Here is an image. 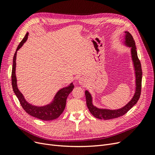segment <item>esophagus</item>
I'll list each match as a JSON object with an SVG mask.
<instances>
[{
    "mask_svg": "<svg viewBox=\"0 0 155 155\" xmlns=\"http://www.w3.org/2000/svg\"><path fill=\"white\" fill-rule=\"evenodd\" d=\"M86 82H87V79L85 78H79L78 80V83L80 84V85H85Z\"/></svg>",
    "mask_w": 155,
    "mask_h": 155,
    "instance_id": "esophagus-1",
    "label": "esophagus"
}]
</instances>
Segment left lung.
<instances>
[{
    "label": "left lung",
    "mask_w": 155,
    "mask_h": 155,
    "mask_svg": "<svg viewBox=\"0 0 155 155\" xmlns=\"http://www.w3.org/2000/svg\"><path fill=\"white\" fill-rule=\"evenodd\" d=\"M125 41L124 43L127 46L131 48V56L134 64L136 76V90L135 93L132 99L126 104L124 107L119 109L110 110L106 109H99L92 104V96L88 91H85V97L87 105L91 113L98 119L101 120H110L124 115L127 113L131 108H132L138 102L140 94H141L142 88V70L141 63L138 58L137 48H136L135 42L133 36L129 31H125Z\"/></svg>",
    "instance_id": "1"
}]
</instances>
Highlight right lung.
Instances as JSON below:
<instances>
[{
	"label": "right lung",
	"mask_w": 155,
	"mask_h": 155,
	"mask_svg": "<svg viewBox=\"0 0 155 155\" xmlns=\"http://www.w3.org/2000/svg\"><path fill=\"white\" fill-rule=\"evenodd\" d=\"M28 33H26L24 38L21 41L19 45H18L15 53L13 56V67L12 72V84L13 90L18 100H19L21 106L28 114L42 120H53L58 118L63 113V112L64 110L65 106H66L67 97L69 94L72 91L73 88H74V85L72 83L68 87L60 89L54 96V100L50 104L45 106L38 107L32 105L26 101L25 97L23 96L22 94L19 91L17 87V78L15 75V68L17 51L21 48L23 44L28 39Z\"/></svg>",
	"instance_id": "right-lung-1"
}]
</instances>
